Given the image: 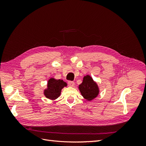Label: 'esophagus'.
I'll return each instance as SVG.
<instances>
[{
	"label": "esophagus",
	"mask_w": 146,
	"mask_h": 146,
	"mask_svg": "<svg viewBox=\"0 0 146 146\" xmlns=\"http://www.w3.org/2000/svg\"><path fill=\"white\" fill-rule=\"evenodd\" d=\"M68 85L70 87H74L75 85V83L72 81H69L68 82Z\"/></svg>",
	"instance_id": "1"
}]
</instances>
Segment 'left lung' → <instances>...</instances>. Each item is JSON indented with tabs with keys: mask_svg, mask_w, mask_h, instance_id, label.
Instances as JSON below:
<instances>
[{
	"mask_svg": "<svg viewBox=\"0 0 146 146\" xmlns=\"http://www.w3.org/2000/svg\"><path fill=\"white\" fill-rule=\"evenodd\" d=\"M78 90L83 98L88 102L96 98L100 92L98 83L88 74L83 77L82 83L78 85Z\"/></svg>",
	"mask_w": 146,
	"mask_h": 146,
	"instance_id": "8db88e82",
	"label": "left lung"
}]
</instances>
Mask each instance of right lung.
I'll return each mask as SVG.
<instances>
[{
    "label": "right lung",
    "instance_id": "add662e5",
    "mask_svg": "<svg viewBox=\"0 0 146 146\" xmlns=\"http://www.w3.org/2000/svg\"><path fill=\"white\" fill-rule=\"evenodd\" d=\"M67 86L68 84L63 80H57L54 77H50L48 80L47 88L44 90V95L48 99L55 100L60 97L61 90Z\"/></svg>",
    "mask_w": 146,
    "mask_h": 146
}]
</instances>
